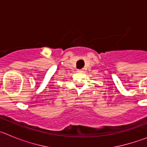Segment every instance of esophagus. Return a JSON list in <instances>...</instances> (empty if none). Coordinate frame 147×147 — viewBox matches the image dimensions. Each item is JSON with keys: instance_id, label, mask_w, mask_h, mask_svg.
<instances>
[{"instance_id": "1", "label": "esophagus", "mask_w": 147, "mask_h": 147, "mask_svg": "<svg viewBox=\"0 0 147 147\" xmlns=\"http://www.w3.org/2000/svg\"><path fill=\"white\" fill-rule=\"evenodd\" d=\"M81 71H82V70H77V71H79V72H80Z\"/></svg>"}]
</instances>
